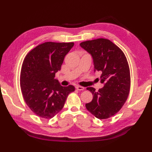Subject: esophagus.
Returning <instances> with one entry per match:
<instances>
[{"label": "esophagus", "mask_w": 152, "mask_h": 152, "mask_svg": "<svg viewBox=\"0 0 152 152\" xmlns=\"http://www.w3.org/2000/svg\"><path fill=\"white\" fill-rule=\"evenodd\" d=\"M76 88L78 90V91H83V90H84V88L83 87H82V86H77L76 87Z\"/></svg>", "instance_id": "34e87169"}]
</instances>
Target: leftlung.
I'll list each match as a JSON object with an SVG mask.
<instances>
[{"label":"left lung","mask_w":152,"mask_h":152,"mask_svg":"<svg viewBox=\"0 0 152 152\" xmlns=\"http://www.w3.org/2000/svg\"><path fill=\"white\" fill-rule=\"evenodd\" d=\"M80 46L91 56L94 71L102 72L100 80L104 84L98 91L87 88L93 98L86 107L96 118H110L120 110L129 93L130 70L126 57L120 48L105 38L83 42Z\"/></svg>","instance_id":"8db88e82"}]
</instances>
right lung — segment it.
Masks as SVG:
<instances>
[{
	"mask_svg": "<svg viewBox=\"0 0 152 152\" xmlns=\"http://www.w3.org/2000/svg\"><path fill=\"white\" fill-rule=\"evenodd\" d=\"M73 42H47L28 53L22 64L20 86L27 106L40 118L51 119L63 108L72 85L63 87L55 79Z\"/></svg>",
	"mask_w": 152,
	"mask_h": 152,
	"instance_id": "obj_1",
	"label": "right lung"
}]
</instances>
